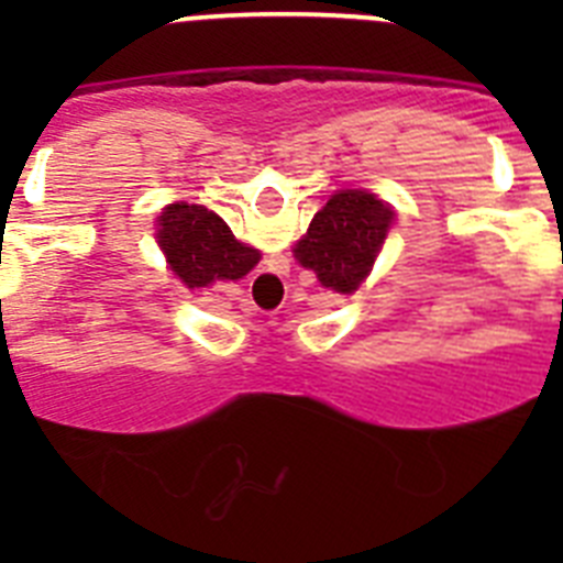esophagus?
Masks as SVG:
<instances>
[{"label":"esophagus","mask_w":563,"mask_h":563,"mask_svg":"<svg viewBox=\"0 0 563 563\" xmlns=\"http://www.w3.org/2000/svg\"><path fill=\"white\" fill-rule=\"evenodd\" d=\"M278 262H271V267L267 271H262L256 276V292L262 298H267V301H276L278 292H282V267H276Z\"/></svg>","instance_id":"1"}]
</instances>
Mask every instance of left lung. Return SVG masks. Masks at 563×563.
<instances>
[{"label": "left lung", "instance_id": "obj_1", "mask_svg": "<svg viewBox=\"0 0 563 563\" xmlns=\"http://www.w3.org/2000/svg\"><path fill=\"white\" fill-rule=\"evenodd\" d=\"M395 211L375 194L346 188L332 194L296 242L298 265L318 276L327 290L350 296L369 276L375 256L389 236Z\"/></svg>", "mask_w": 563, "mask_h": 563}]
</instances>
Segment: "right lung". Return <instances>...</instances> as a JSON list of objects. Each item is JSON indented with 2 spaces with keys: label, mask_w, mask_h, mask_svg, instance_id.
I'll return each instance as SVG.
<instances>
[{
  "label": "right lung",
  "mask_w": 563,
  "mask_h": 563,
  "mask_svg": "<svg viewBox=\"0 0 563 563\" xmlns=\"http://www.w3.org/2000/svg\"><path fill=\"white\" fill-rule=\"evenodd\" d=\"M157 242L166 262L188 287H208L217 278L247 276L262 253L242 245L231 228L206 206L174 202L157 217Z\"/></svg>",
  "instance_id": "obj_1"
}]
</instances>
